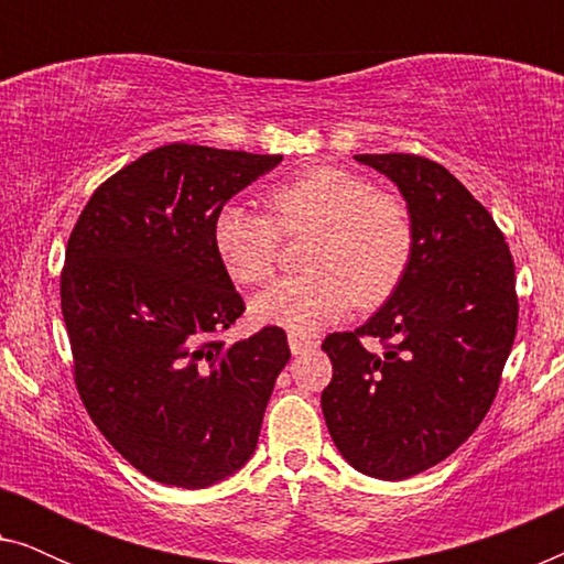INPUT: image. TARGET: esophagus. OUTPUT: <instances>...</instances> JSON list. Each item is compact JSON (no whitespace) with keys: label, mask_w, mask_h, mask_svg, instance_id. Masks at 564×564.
I'll return each instance as SVG.
<instances>
[{"label":"esophagus","mask_w":564,"mask_h":564,"mask_svg":"<svg viewBox=\"0 0 564 564\" xmlns=\"http://www.w3.org/2000/svg\"><path fill=\"white\" fill-rule=\"evenodd\" d=\"M288 344H290V351L295 354H305V351H311V349H315V346H318V341H315L313 336H305V334H295V330H292V334L288 336Z\"/></svg>","instance_id":"1"}]
</instances>
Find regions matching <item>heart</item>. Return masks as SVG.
<instances>
[{
	"instance_id": "heart-1",
	"label": "heart",
	"mask_w": 564,
	"mask_h": 564,
	"mask_svg": "<svg viewBox=\"0 0 564 564\" xmlns=\"http://www.w3.org/2000/svg\"><path fill=\"white\" fill-rule=\"evenodd\" d=\"M269 218L243 205H223L213 220V249L238 284H264L274 272L280 234L313 228V274L288 276L253 297V321L315 330L354 300L380 305L411 267L413 220L398 197L372 192L365 176L313 166L267 192Z\"/></svg>"
}]
</instances>
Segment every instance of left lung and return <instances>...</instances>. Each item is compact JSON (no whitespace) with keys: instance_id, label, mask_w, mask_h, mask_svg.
<instances>
[{"instance_id":"obj_1","label":"left lung","mask_w":564,"mask_h":564,"mask_svg":"<svg viewBox=\"0 0 564 564\" xmlns=\"http://www.w3.org/2000/svg\"><path fill=\"white\" fill-rule=\"evenodd\" d=\"M354 159L395 182L415 246L388 303L323 341L334 380L321 405L354 469L405 480L449 457L490 411L519 323L516 269L496 220L442 164L413 153ZM365 335L386 351L367 350Z\"/></svg>"}]
</instances>
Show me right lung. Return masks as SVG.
<instances>
[{
    "label": "right lung",
    "instance_id": "1",
    "mask_svg": "<svg viewBox=\"0 0 564 564\" xmlns=\"http://www.w3.org/2000/svg\"><path fill=\"white\" fill-rule=\"evenodd\" d=\"M282 156L169 143L89 197L66 246L61 311L82 403L151 480L207 488L257 449L288 336L218 338L246 311L213 220Z\"/></svg>",
    "mask_w": 564,
    "mask_h": 564
}]
</instances>
